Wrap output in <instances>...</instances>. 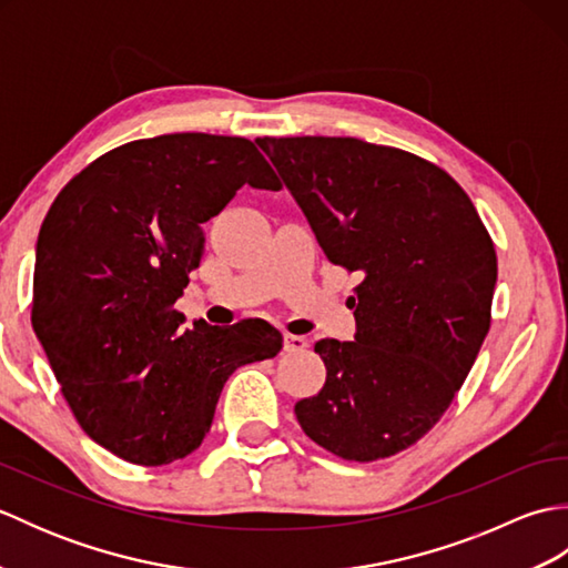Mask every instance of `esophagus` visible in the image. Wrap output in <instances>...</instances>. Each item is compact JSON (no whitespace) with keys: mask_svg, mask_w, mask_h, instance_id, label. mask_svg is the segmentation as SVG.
<instances>
[{"mask_svg":"<svg viewBox=\"0 0 568 568\" xmlns=\"http://www.w3.org/2000/svg\"><path fill=\"white\" fill-rule=\"evenodd\" d=\"M283 346H285L287 354H300V352H305V348H307V339H305V336H297V334H285Z\"/></svg>","mask_w":568,"mask_h":568,"instance_id":"1","label":"esophagus"}]
</instances>
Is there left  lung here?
Listing matches in <instances>:
<instances>
[{
    "instance_id": "1",
    "label": "left lung",
    "mask_w": 568,
    "mask_h": 568,
    "mask_svg": "<svg viewBox=\"0 0 568 568\" xmlns=\"http://www.w3.org/2000/svg\"><path fill=\"white\" fill-rule=\"evenodd\" d=\"M332 263L361 273L354 342L320 339L322 390L300 427L348 462L407 449L437 425L490 327L498 281L484 222L442 168L342 136L256 139Z\"/></svg>"
}]
</instances>
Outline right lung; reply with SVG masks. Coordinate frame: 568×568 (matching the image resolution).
<instances>
[{"instance_id": "add662e5", "label": "right lung", "mask_w": 568, "mask_h": 568, "mask_svg": "<svg viewBox=\"0 0 568 568\" xmlns=\"http://www.w3.org/2000/svg\"><path fill=\"white\" fill-rule=\"evenodd\" d=\"M244 185L281 190L248 139L165 134L100 155L45 214L33 332L80 427L124 462L195 452L226 378L283 348L271 324L185 327L175 310L202 224Z\"/></svg>"}]
</instances>
